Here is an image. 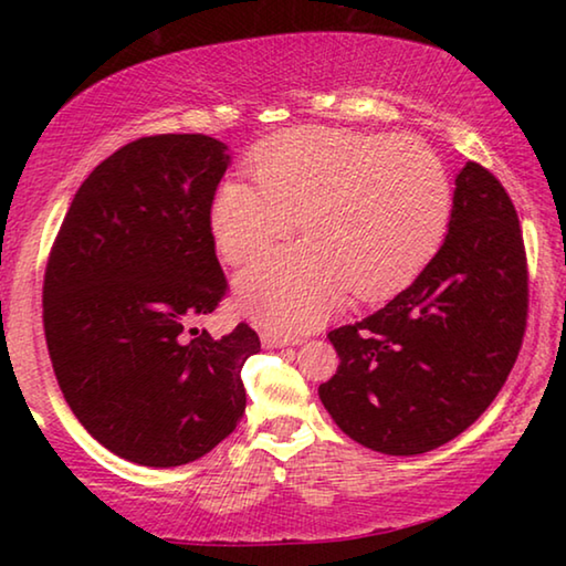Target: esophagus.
<instances>
[{
	"mask_svg": "<svg viewBox=\"0 0 566 566\" xmlns=\"http://www.w3.org/2000/svg\"><path fill=\"white\" fill-rule=\"evenodd\" d=\"M262 344H264L266 349L296 347V344H302V337H284V334H276V332H264L262 334Z\"/></svg>",
	"mask_w": 566,
	"mask_h": 566,
	"instance_id": "1",
	"label": "esophagus"
}]
</instances>
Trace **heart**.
I'll list each match as a JSON object with an SVG mask.
<instances>
[{"label":"heart","instance_id":"1","mask_svg":"<svg viewBox=\"0 0 566 566\" xmlns=\"http://www.w3.org/2000/svg\"><path fill=\"white\" fill-rule=\"evenodd\" d=\"M254 179H224L209 207L217 252L249 262L302 222L306 242L237 276L239 306L266 327L302 334L344 292L385 300L415 280L444 237L452 189L437 151L411 134L304 127L252 157Z\"/></svg>","mask_w":566,"mask_h":566}]
</instances>
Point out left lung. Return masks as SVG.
Segmentation results:
<instances>
[{"label":"left lung","instance_id":"8db88e82","mask_svg":"<svg viewBox=\"0 0 566 566\" xmlns=\"http://www.w3.org/2000/svg\"><path fill=\"white\" fill-rule=\"evenodd\" d=\"M520 219L492 171L467 161L447 237L387 306L329 332L337 375L319 387L344 434L371 452L424 454L500 395L526 327Z\"/></svg>","mask_w":566,"mask_h":566}]
</instances>
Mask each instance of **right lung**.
<instances>
[{"label":"right lung","instance_id":"add662e5","mask_svg":"<svg viewBox=\"0 0 566 566\" xmlns=\"http://www.w3.org/2000/svg\"><path fill=\"white\" fill-rule=\"evenodd\" d=\"M229 167L205 134H157L82 181L44 274V334L82 427L122 459L179 467L244 415L247 324L214 339L191 327L224 300L209 207Z\"/></svg>","mask_w":566,"mask_h":566}]
</instances>
